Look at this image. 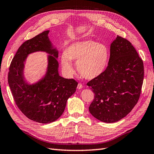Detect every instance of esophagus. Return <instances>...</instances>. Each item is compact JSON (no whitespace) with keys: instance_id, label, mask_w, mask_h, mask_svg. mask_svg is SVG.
<instances>
[{"instance_id":"esophagus-1","label":"esophagus","mask_w":154,"mask_h":154,"mask_svg":"<svg viewBox=\"0 0 154 154\" xmlns=\"http://www.w3.org/2000/svg\"><path fill=\"white\" fill-rule=\"evenodd\" d=\"M82 88H83L82 84V83H79L78 84V86H77V88H78V89H82Z\"/></svg>"}]
</instances>
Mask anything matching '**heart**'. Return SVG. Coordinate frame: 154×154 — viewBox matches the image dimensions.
<instances>
[{
    "label": "heart",
    "mask_w": 154,
    "mask_h": 154,
    "mask_svg": "<svg viewBox=\"0 0 154 154\" xmlns=\"http://www.w3.org/2000/svg\"><path fill=\"white\" fill-rule=\"evenodd\" d=\"M109 51L106 46L91 40L75 42L66 49L61 57V64L64 72L72 75L74 68L71 60H77L78 72L88 80L100 76L106 67Z\"/></svg>",
    "instance_id": "heart-1"
}]
</instances>
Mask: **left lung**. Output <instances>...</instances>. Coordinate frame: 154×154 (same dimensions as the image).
<instances>
[{"mask_svg":"<svg viewBox=\"0 0 154 154\" xmlns=\"http://www.w3.org/2000/svg\"><path fill=\"white\" fill-rule=\"evenodd\" d=\"M110 53L105 71L87 84L94 94L90 113L109 123L118 122L133 109L144 78L143 60L128 40L117 36L110 45Z\"/></svg>","mask_w":154,"mask_h":154,"instance_id":"8db88e82","label":"left lung"}]
</instances>
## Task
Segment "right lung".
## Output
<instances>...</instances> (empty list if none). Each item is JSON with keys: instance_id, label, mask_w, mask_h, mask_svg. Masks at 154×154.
Here are the masks:
<instances>
[{"instance_id": "right-lung-1", "label": "right lung", "mask_w": 154, "mask_h": 154, "mask_svg": "<svg viewBox=\"0 0 154 154\" xmlns=\"http://www.w3.org/2000/svg\"><path fill=\"white\" fill-rule=\"evenodd\" d=\"M45 31L23 43L13 57L8 72V84L16 105L27 118L40 123H49L63 113L67 101L76 91L78 82L59 75L58 51ZM43 51L49 54L47 71L33 85L23 74L24 64L29 54Z\"/></svg>"}]
</instances>
